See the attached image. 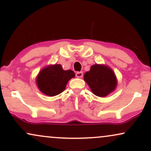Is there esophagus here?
I'll return each instance as SVG.
<instances>
[{
    "mask_svg": "<svg viewBox=\"0 0 151 151\" xmlns=\"http://www.w3.org/2000/svg\"><path fill=\"white\" fill-rule=\"evenodd\" d=\"M76 77L77 78H81L83 77V72H77L76 73Z\"/></svg>",
    "mask_w": 151,
    "mask_h": 151,
    "instance_id": "esophagus-1",
    "label": "esophagus"
}]
</instances>
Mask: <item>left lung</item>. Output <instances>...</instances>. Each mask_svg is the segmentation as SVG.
<instances>
[{
  "instance_id": "left-lung-1",
  "label": "left lung",
  "mask_w": 151,
  "mask_h": 151,
  "mask_svg": "<svg viewBox=\"0 0 151 151\" xmlns=\"http://www.w3.org/2000/svg\"><path fill=\"white\" fill-rule=\"evenodd\" d=\"M84 79L93 94L101 97L107 96L116 86V79L113 71L104 65L91 66L90 71L84 74Z\"/></svg>"
}]
</instances>
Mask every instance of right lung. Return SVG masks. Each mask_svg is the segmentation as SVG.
I'll return each mask as SVG.
<instances>
[{"instance_id":"obj_1","label":"right lung","mask_w":151,"mask_h":151,"mask_svg":"<svg viewBox=\"0 0 151 151\" xmlns=\"http://www.w3.org/2000/svg\"><path fill=\"white\" fill-rule=\"evenodd\" d=\"M73 71L63 70L60 65L45 67L40 72L37 78L39 89L47 96H54L62 93L70 79L74 77Z\"/></svg>"}]
</instances>
